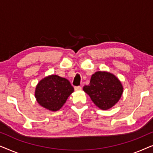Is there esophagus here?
<instances>
[{
	"label": "esophagus",
	"instance_id": "esophagus-1",
	"mask_svg": "<svg viewBox=\"0 0 153 153\" xmlns=\"http://www.w3.org/2000/svg\"><path fill=\"white\" fill-rule=\"evenodd\" d=\"M74 90H75V91H81V86H75Z\"/></svg>",
	"mask_w": 153,
	"mask_h": 153
}]
</instances>
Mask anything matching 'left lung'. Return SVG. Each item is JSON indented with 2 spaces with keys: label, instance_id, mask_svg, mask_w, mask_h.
Segmentation results:
<instances>
[{
  "label": "left lung",
  "instance_id": "obj_1",
  "mask_svg": "<svg viewBox=\"0 0 153 153\" xmlns=\"http://www.w3.org/2000/svg\"><path fill=\"white\" fill-rule=\"evenodd\" d=\"M83 91L100 109L107 110L120 99L123 92L122 83L111 73L98 71L92 75L89 85Z\"/></svg>",
  "mask_w": 153,
  "mask_h": 153
}]
</instances>
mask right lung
<instances>
[{
  "mask_svg": "<svg viewBox=\"0 0 153 153\" xmlns=\"http://www.w3.org/2000/svg\"><path fill=\"white\" fill-rule=\"evenodd\" d=\"M73 92L74 88L68 79L58 75H50L38 83L35 96L39 105L56 111L64 105Z\"/></svg>",
  "mask_w": 153,
  "mask_h": 153,
  "instance_id": "add662e5",
  "label": "right lung"
}]
</instances>
